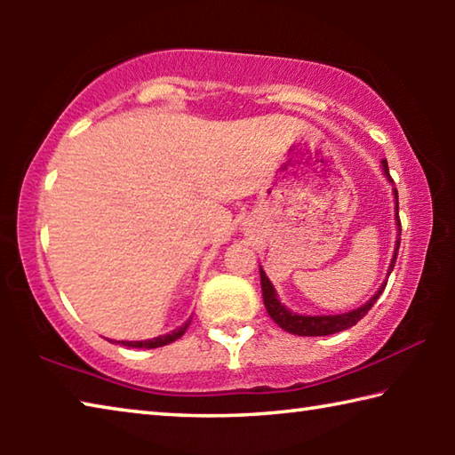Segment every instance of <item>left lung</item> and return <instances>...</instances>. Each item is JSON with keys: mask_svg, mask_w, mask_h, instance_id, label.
<instances>
[{"mask_svg": "<svg viewBox=\"0 0 455 455\" xmlns=\"http://www.w3.org/2000/svg\"><path fill=\"white\" fill-rule=\"evenodd\" d=\"M381 166H383V174L387 176V180L391 182L387 160H381ZM394 195L397 198V190L395 188H394ZM397 214H399V204H397V200H395L397 230H399V233H402V222H399ZM399 241H402V238H397V243H395L394 259H391V263H389L387 276H389L391 271H394V267H395V259H397V251H399ZM259 271H260V289H263V301H265V307H267V313L271 315V319L281 329L287 331V333L301 335V337L333 335V333H339V331H345V329L353 327L357 321H361V319L365 317L367 311L371 309L377 299H379V295H381L383 289H385V284H387V283H383L381 287H379V291H377L375 295L369 299L365 305H361V307H357V309H353L349 313H341V315H297V313L289 311L287 307H284L279 301V295H276L273 283L268 281V276L265 275L263 268H259Z\"/></svg>", "mask_w": 455, "mask_h": 455, "instance_id": "left-lung-1", "label": "left lung"}]
</instances>
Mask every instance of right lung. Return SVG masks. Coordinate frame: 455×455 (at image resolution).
Returning <instances> with one entry per match:
<instances>
[{"label": "right lung", "instance_id": "1", "mask_svg": "<svg viewBox=\"0 0 455 455\" xmlns=\"http://www.w3.org/2000/svg\"><path fill=\"white\" fill-rule=\"evenodd\" d=\"M192 319V317H190ZM190 319L184 323L182 327H179V329H174L172 333H168V335H160V337H154V339H146V341H116V343H122V345H126V347H136V349H156V347H164V345H168V343H172V341H176V339H180L182 335H184V331L188 329V325H190ZM114 343V341H112Z\"/></svg>", "mask_w": 455, "mask_h": 455}]
</instances>
